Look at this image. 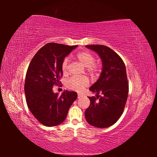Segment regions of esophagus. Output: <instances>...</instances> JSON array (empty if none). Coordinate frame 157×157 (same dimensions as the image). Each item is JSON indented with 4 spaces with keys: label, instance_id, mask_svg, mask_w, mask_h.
Returning a JSON list of instances; mask_svg holds the SVG:
<instances>
[{
    "label": "esophagus",
    "instance_id": "obj_1",
    "mask_svg": "<svg viewBox=\"0 0 157 157\" xmlns=\"http://www.w3.org/2000/svg\"><path fill=\"white\" fill-rule=\"evenodd\" d=\"M82 96H83V94H79H79H78V98H80L82 97Z\"/></svg>",
    "mask_w": 157,
    "mask_h": 157
}]
</instances>
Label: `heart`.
<instances>
[{
	"label": "heart",
	"instance_id": "obj_1",
	"mask_svg": "<svg viewBox=\"0 0 157 157\" xmlns=\"http://www.w3.org/2000/svg\"><path fill=\"white\" fill-rule=\"evenodd\" d=\"M76 59L83 66L87 67V71L91 74H94L98 71L99 65L94 63V56L89 51H82L78 53ZM68 68L69 59H65L61 65L62 71L64 74L67 73ZM88 84V79L84 77H73L67 82L69 88L77 92H82Z\"/></svg>",
	"mask_w": 157,
	"mask_h": 157
}]
</instances>
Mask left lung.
<instances>
[{
	"instance_id": "left-lung-1",
	"label": "left lung",
	"mask_w": 157,
	"mask_h": 157,
	"mask_svg": "<svg viewBox=\"0 0 157 157\" xmlns=\"http://www.w3.org/2000/svg\"><path fill=\"white\" fill-rule=\"evenodd\" d=\"M96 52L102 61L99 78L90 90L96 97H88L90 105L85 111L86 121L99 128H108L118 121L128 99L129 86L126 68L121 57L112 49L104 45H87ZM102 94L98 101V94Z\"/></svg>"
}]
</instances>
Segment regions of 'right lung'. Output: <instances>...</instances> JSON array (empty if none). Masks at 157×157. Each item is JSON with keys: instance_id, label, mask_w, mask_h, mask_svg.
I'll list each match as a JSON object with an SVG mask.
<instances>
[{"instance_id": "obj_1", "label": "right lung", "mask_w": 157, "mask_h": 157, "mask_svg": "<svg viewBox=\"0 0 157 157\" xmlns=\"http://www.w3.org/2000/svg\"><path fill=\"white\" fill-rule=\"evenodd\" d=\"M78 46L48 43L36 52L29 63L24 85L29 111L42 125L53 127L65 121L78 94L65 90L61 95L52 90L60 84L62 63Z\"/></svg>"}]
</instances>
